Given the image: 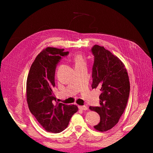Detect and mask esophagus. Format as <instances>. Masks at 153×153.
I'll return each mask as SVG.
<instances>
[{"mask_svg":"<svg viewBox=\"0 0 153 153\" xmlns=\"http://www.w3.org/2000/svg\"><path fill=\"white\" fill-rule=\"evenodd\" d=\"M79 108L82 110H87V109H88L87 106H79Z\"/></svg>","mask_w":153,"mask_h":153,"instance_id":"obj_1","label":"esophagus"}]
</instances>
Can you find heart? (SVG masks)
<instances>
[{"label": "heart", "instance_id": "obj_1", "mask_svg": "<svg viewBox=\"0 0 153 153\" xmlns=\"http://www.w3.org/2000/svg\"><path fill=\"white\" fill-rule=\"evenodd\" d=\"M74 61L75 62V66H79L81 64H83L85 63V58L83 57L82 55L81 54H77L74 58Z\"/></svg>", "mask_w": 153, "mask_h": 153}]
</instances>
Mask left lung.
<instances>
[{
	"mask_svg": "<svg viewBox=\"0 0 153 153\" xmlns=\"http://www.w3.org/2000/svg\"><path fill=\"white\" fill-rule=\"evenodd\" d=\"M94 56L92 88L99 87L100 106H90L100 116V122L94 126L99 131L112 129L118 122L128 103L130 91L129 77L124 64L104 47L95 45L91 48Z\"/></svg>",
	"mask_w": 153,
	"mask_h": 153,
	"instance_id": "1",
	"label": "left lung"
}]
</instances>
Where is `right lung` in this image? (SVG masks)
<instances>
[{
	"instance_id": "1",
	"label": "right lung",
	"mask_w": 153,
	"mask_h": 153,
	"mask_svg": "<svg viewBox=\"0 0 153 153\" xmlns=\"http://www.w3.org/2000/svg\"><path fill=\"white\" fill-rule=\"evenodd\" d=\"M47 47L35 58L29 71L26 97L29 109L47 131L60 133L67 128L78 108L56 102L53 93L57 64L69 52Z\"/></svg>"
}]
</instances>
